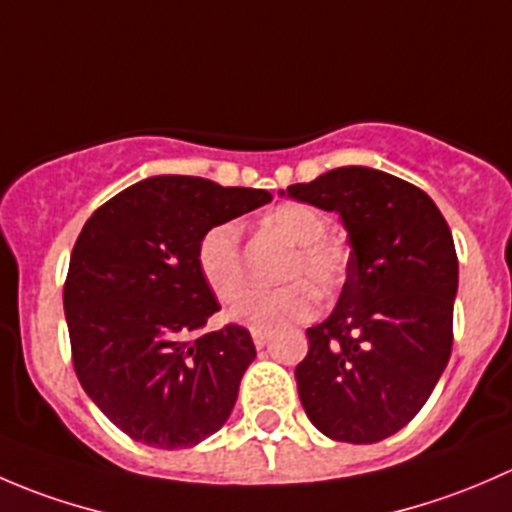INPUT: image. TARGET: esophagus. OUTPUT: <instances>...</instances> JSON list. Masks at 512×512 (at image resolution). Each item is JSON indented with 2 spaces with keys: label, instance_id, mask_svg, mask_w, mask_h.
I'll return each instance as SVG.
<instances>
[{
  "label": "esophagus",
  "instance_id": "1",
  "mask_svg": "<svg viewBox=\"0 0 512 512\" xmlns=\"http://www.w3.org/2000/svg\"><path fill=\"white\" fill-rule=\"evenodd\" d=\"M272 332H267V329H252V342H255L257 349L265 347L267 342H270Z\"/></svg>",
  "mask_w": 512,
  "mask_h": 512
}]
</instances>
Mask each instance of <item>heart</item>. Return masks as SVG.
<instances>
[{
    "mask_svg": "<svg viewBox=\"0 0 512 512\" xmlns=\"http://www.w3.org/2000/svg\"><path fill=\"white\" fill-rule=\"evenodd\" d=\"M270 223L294 245L287 277H302L275 289H247L230 309V319L245 327L272 329L287 322L307 319L314 312V286L322 297H332L344 282L347 260L342 250L329 245L327 215L307 203H285L270 215ZM198 272L218 299L237 297L245 285L240 225L235 220L218 223L200 235L195 247ZM304 279L313 282L309 288Z\"/></svg>",
    "mask_w": 512,
    "mask_h": 512,
    "instance_id": "1",
    "label": "heart"
}]
</instances>
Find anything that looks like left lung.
I'll return each instance as SVG.
<instances>
[{
    "instance_id": "8db88e82",
    "label": "left lung",
    "mask_w": 512,
    "mask_h": 512,
    "mask_svg": "<svg viewBox=\"0 0 512 512\" xmlns=\"http://www.w3.org/2000/svg\"><path fill=\"white\" fill-rule=\"evenodd\" d=\"M280 195L337 213L352 247L337 307L307 329L309 352L294 369L299 401L332 441H384L421 411L451 359V230L421 188L366 165Z\"/></svg>"
}]
</instances>
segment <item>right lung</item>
I'll return each instance as SVG.
<instances>
[{"instance_id":"right-lung-1","label":"right lung","mask_w":512,"mask_h":512,"mask_svg":"<svg viewBox=\"0 0 512 512\" xmlns=\"http://www.w3.org/2000/svg\"><path fill=\"white\" fill-rule=\"evenodd\" d=\"M270 200L267 190L153 175L86 220L64 285L74 369L133 441L190 448L230 418L257 352L237 324L195 337L220 309L195 247L208 227Z\"/></svg>"}]
</instances>
